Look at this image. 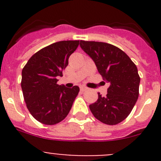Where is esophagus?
Here are the masks:
<instances>
[{
    "label": "esophagus",
    "mask_w": 161,
    "mask_h": 161,
    "mask_svg": "<svg viewBox=\"0 0 161 161\" xmlns=\"http://www.w3.org/2000/svg\"><path fill=\"white\" fill-rule=\"evenodd\" d=\"M80 90L81 91H85V90H87V89L88 88L87 87H85V86H84V85H81V86H80Z\"/></svg>",
    "instance_id": "1"
}]
</instances>
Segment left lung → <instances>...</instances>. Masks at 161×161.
Here are the masks:
<instances>
[{
  "mask_svg": "<svg viewBox=\"0 0 161 161\" xmlns=\"http://www.w3.org/2000/svg\"><path fill=\"white\" fill-rule=\"evenodd\" d=\"M80 46L109 85L106 96L98 93L97 101L89 105L91 112L105 124L121 123L130 114L139 97L137 67L124 52L112 44L81 40Z\"/></svg>",
  "mask_w": 161,
  "mask_h": 161,
  "instance_id": "obj_1",
  "label": "left lung"
}]
</instances>
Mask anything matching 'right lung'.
<instances>
[{"instance_id":"obj_1","label":"right lung","mask_w":161,"mask_h":161,"mask_svg":"<svg viewBox=\"0 0 161 161\" xmlns=\"http://www.w3.org/2000/svg\"><path fill=\"white\" fill-rule=\"evenodd\" d=\"M79 45L78 40L54 42L33 55L22 72L24 100L37 121L54 125L66 118L80 89L57 85V77L68 66V58Z\"/></svg>"}]
</instances>
